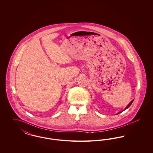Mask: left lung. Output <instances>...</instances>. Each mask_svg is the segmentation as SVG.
<instances>
[{
    "instance_id": "left-lung-1",
    "label": "left lung",
    "mask_w": 153,
    "mask_h": 153,
    "mask_svg": "<svg viewBox=\"0 0 153 153\" xmlns=\"http://www.w3.org/2000/svg\"><path fill=\"white\" fill-rule=\"evenodd\" d=\"M134 99H133V100H132V101H131V102H130V103H129V104H128V105H127V107H126V108H125V109H124L123 111H124V110H126V109H127V108H128V107H130V105H131V104H132V102H133V101H134ZM119 112V113H117V114H120V113H121V112Z\"/></svg>"
}]
</instances>
